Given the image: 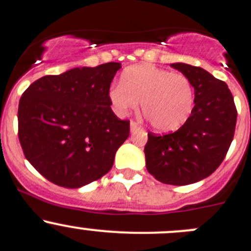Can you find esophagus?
<instances>
[{
    "instance_id": "esophagus-1",
    "label": "esophagus",
    "mask_w": 251,
    "mask_h": 251,
    "mask_svg": "<svg viewBox=\"0 0 251 251\" xmlns=\"http://www.w3.org/2000/svg\"><path fill=\"white\" fill-rule=\"evenodd\" d=\"M140 129V126L135 122H130V132H135V130H139Z\"/></svg>"
}]
</instances>
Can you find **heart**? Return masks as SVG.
Returning <instances> with one entry per match:
<instances>
[{"label":"heart","instance_id":"heart-1","mask_svg":"<svg viewBox=\"0 0 251 251\" xmlns=\"http://www.w3.org/2000/svg\"><path fill=\"white\" fill-rule=\"evenodd\" d=\"M108 99L119 116L142 109L155 129L174 132L190 118L195 103L192 83L182 74L149 64L127 68L122 73L121 83L112 86Z\"/></svg>","mask_w":251,"mask_h":251}]
</instances>
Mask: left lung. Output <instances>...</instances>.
<instances>
[{
  "instance_id": "1",
  "label": "left lung",
  "mask_w": 251,
  "mask_h": 251,
  "mask_svg": "<svg viewBox=\"0 0 251 251\" xmlns=\"http://www.w3.org/2000/svg\"><path fill=\"white\" fill-rule=\"evenodd\" d=\"M195 88V107L176 132L148 133L145 165L157 181L183 186L208 177L226 157L237 124L234 99L226 82L199 66L171 64Z\"/></svg>"
}]
</instances>
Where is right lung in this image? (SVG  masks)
<instances>
[{"label":"right lung","instance_id":"right-lung-1","mask_svg":"<svg viewBox=\"0 0 251 251\" xmlns=\"http://www.w3.org/2000/svg\"><path fill=\"white\" fill-rule=\"evenodd\" d=\"M119 63L74 68L38 78L18 106L25 159L47 180L78 188L106 175L129 137V121L111 108L108 91Z\"/></svg>","mask_w":251,"mask_h":251}]
</instances>
